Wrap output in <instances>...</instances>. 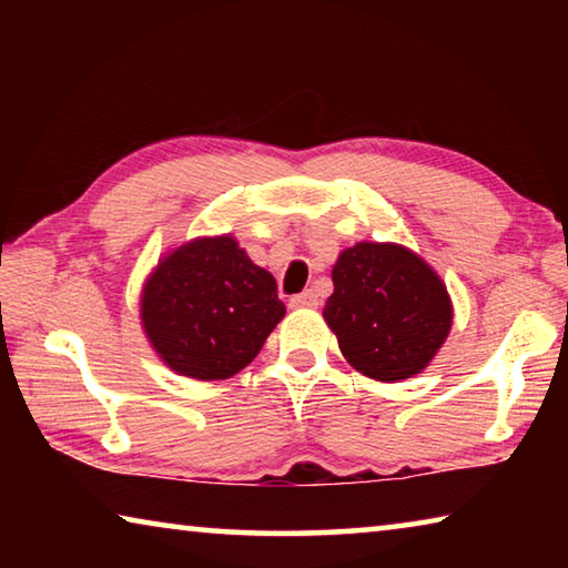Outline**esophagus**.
<instances>
[{"mask_svg": "<svg viewBox=\"0 0 568 568\" xmlns=\"http://www.w3.org/2000/svg\"><path fill=\"white\" fill-rule=\"evenodd\" d=\"M291 307H318V295L313 291H303L291 297Z\"/></svg>", "mask_w": 568, "mask_h": 568, "instance_id": "esophagus-1", "label": "esophagus"}]
</instances>
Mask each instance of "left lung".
<instances>
[{
    "label": "left lung",
    "instance_id": "1",
    "mask_svg": "<svg viewBox=\"0 0 568 568\" xmlns=\"http://www.w3.org/2000/svg\"><path fill=\"white\" fill-rule=\"evenodd\" d=\"M323 318L343 358L365 378L398 383L436 358L454 325L440 275L398 243H355L333 265Z\"/></svg>",
    "mask_w": 568,
    "mask_h": 568
}]
</instances>
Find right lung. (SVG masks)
I'll use <instances>...</instances> for the list:
<instances>
[{
	"label": "right lung",
	"mask_w": 568,
	"mask_h": 568,
	"mask_svg": "<svg viewBox=\"0 0 568 568\" xmlns=\"http://www.w3.org/2000/svg\"><path fill=\"white\" fill-rule=\"evenodd\" d=\"M283 318L275 277L230 233L168 250L140 293L150 348L172 373L195 381L233 378Z\"/></svg>",
	"instance_id": "obj_1"
}]
</instances>
